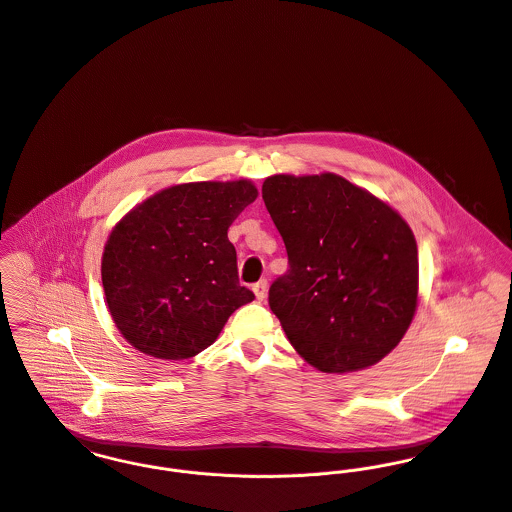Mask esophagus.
<instances>
[{
    "label": "esophagus",
    "mask_w": 512,
    "mask_h": 512,
    "mask_svg": "<svg viewBox=\"0 0 512 512\" xmlns=\"http://www.w3.org/2000/svg\"><path fill=\"white\" fill-rule=\"evenodd\" d=\"M267 290H269V283H267L265 279H263V281H259V283L253 284V292H255L257 300H265Z\"/></svg>",
    "instance_id": "esophagus-1"
}]
</instances>
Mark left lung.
Returning a JSON list of instances; mask_svg holds the SVG:
<instances>
[{"instance_id": "1", "label": "left lung", "mask_w": 512, "mask_h": 512, "mask_svg": "<svg viewBox=\"0 0 512 512\" xmlns=\"http://www.w3.org/2000/svg\"><path fill=\"white\" fill-rule=\"evenodd\" d=\"M263 200L288 255L269 306L294 349L324 373L381 361L416 310L418 249L406 222L330 172L269 176Z\"/></svg>"}]
</instances>
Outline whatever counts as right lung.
Listing matches in <instances>:
<instances>
[{
	"instance_id": "add662e5",
	"label": "right lung",
	"mask_w": 512,
	"mask_h": 512,
	"mask_svg": "<svg viewBox=\"0 0 512 512\" xmlns=\"http://www.w3.org/2000/svg\"><path fill=\"white\" fill-rule=\"evenodd\" d=\"M257 198L247 180L178 184L115 226L102 283L117 330L159 359H188L212 345L255 294L239 284L233 220Z\"/></svg>"
}]
</instances>
